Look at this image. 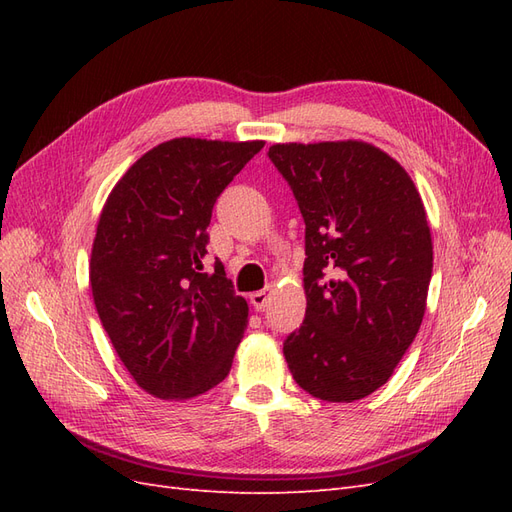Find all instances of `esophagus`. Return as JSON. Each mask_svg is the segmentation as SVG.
<instances>
[{
  "label": "esophagus",
  "instance_id": "34e87169",
  "mask_svg": "<svg viewBox=\"0 0 512 512\" xmlns=\"http://www.w3.org/2000/svg\"><path fill=\"white\" fill-rule=\"evenodd\" d=\"M250 303L254 305L256 312H265V307L269 303V292L267 290H258L250 294Z\"/></svg>",
  "mask_w": 512,
  "mask_h": 512
}]
</instances>
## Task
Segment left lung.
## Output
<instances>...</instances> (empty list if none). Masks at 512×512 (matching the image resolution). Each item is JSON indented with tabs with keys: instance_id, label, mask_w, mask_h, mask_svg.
Returning a JSON list of instances; mask_svg holds the SVG:
<instances>
[{
	"instance_id": "8db88e82",
	"label": "left lung",
	"mask_w": 512,
	"mask_h": 512,
	"mask_svg": "<svg viewBox=\"0 0 512 512\" xmlns=\"http://www.w3.org/2000/svg\"><path fill=\"white\" fill-rule=\"evenodd\" d=\"M305 222V320L284 339L312 397L380 389L423 322L433 247L423 200L391 156L359 141L273 145Z\"/></svg>"
}]
</instances>
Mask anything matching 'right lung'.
I'll use <instances>...</instances> for the list:
<instances>
[{"label": "right lung", "instance_id": "obj_1", "mask_svg": "<svg viewBox=\"0 0 512 512\" xmlns=\"http://www.w3.org/2000/svg\"><path fill=\"white\" fill-rule=\"evenodd\" d=\"M262 141L175 138L115 185L91 250L102 327L136 384L188 399L220 384L247 327V303L220 260L203 269L215 200Z\"/></svg>", "mask_w": 512, "mask_h": 512}]
</instances>
